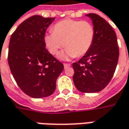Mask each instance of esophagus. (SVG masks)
<instances>
[{"instance_id": "obj_1", "label": "esophagus", "mask_w": 129, "mask_h": 129, "mask_svg": "<svg viewBox=\"0 0 129 129\" xmlns=\"http://www.w3.org/2000/svg\"><path fill=\"white\" fill-rule=\"evenodd\" d=\"M63 66H64V69H67V68H69V67H70L71 66V64H69V63H64L63 64Z\"/></svg>"}]
</instances>
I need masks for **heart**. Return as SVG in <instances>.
<instances>
[{
    "mask_svg": "<svg viewBox=\"0 0 129 129\" xmlns=\"http://www.w3.org/2000/svg\"><path fill=\"white\" fill-rule=\"evenodd\" d=\"M53 31L44 36L46 46L53 55L64 46L66 49L58 56L63 60L84 56L92 46L95 36L94 28L88 21L63 20L54 25Z\"/></svg>",
    "mask_w": 129,
    "mask_h": 129,
    "instance_id": "obj_1",
    "label": "heart"
}]
</instances>
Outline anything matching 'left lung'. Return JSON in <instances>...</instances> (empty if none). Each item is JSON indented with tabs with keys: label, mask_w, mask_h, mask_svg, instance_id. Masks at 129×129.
Returning <instances> with one entry per match:
<instances>
[{
	"label": "left lung",
	"mask_w": 129,
	"mask_h": 129,
	"mask_svg": "<svg viewBox=\"0 0 129 129\" xmlns=\"http://www.w3.org/2000/svg\"><path fill=\"white\" fill-rule=\"evenodd\" d=\"M92 20L95 36L88 52L73 63V83L83 93L103 90L112 78L119 56L117 37L112 27L99 15H86Z\"/></svg>",
	"instance_id": "8db88e82"
}]
</instances>
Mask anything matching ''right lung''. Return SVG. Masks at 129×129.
Returning <instances> with one entry per match:
<instances>
[{"mask_svg":"<svg viewBox=\"0 0 129 129\" xmlns=\"http://www.w3.org/2000/svg\"><path fill=\"white\" fill-rule=\"evenodd\" d=\"M54 18L31 16L11 35L8 65L17 84L30 97L49 96L56 90V80L64 69L46 48L44 36Z\"/></svg>","mask_w":129,"mask_h":129,"instance_id":"right-lung-1","label":"right lung"}]
</instances>
